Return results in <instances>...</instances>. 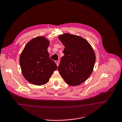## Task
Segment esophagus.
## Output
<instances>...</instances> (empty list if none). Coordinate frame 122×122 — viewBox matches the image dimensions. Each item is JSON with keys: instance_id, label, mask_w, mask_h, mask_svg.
<instances>
[{"instance_id": "esophagus-1", "label": "esophagus", "mask_w": 122, "mask_h": 122, "mask_svg": "<svg viewBox=\"0 0 122 122\" xmlns=\"http://www.w3.org/2000/svg\"><path fill=\"white\" fill-rule=\"evenodd\" d=\"M55 63L57 64V66H58V61H55Z\"/></svg>"}]
</instances>
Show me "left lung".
<instances>
[{
  "label": "left lung",
  "mask_w": 122,
  "mask_h": 122,
  "mask_svg": "<svg viewBox=\"0 0 122 122\" xmlns=\"http://www.w3.org/2000/svg\"><path fill=\"white\" fill-rule=\"evenodd\" d=\"M58 38L65 48L58 70L67 84L78 86L92 73L95 53L88 41L80 36L64 33Z\"/></svg>",
  "instance_id": "8db88e82"
}]
</instances>
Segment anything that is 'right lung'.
Here are the masks:
<instances>
[{"label": "right lung", "instance_id": "1", "mask_svg": "<svg viewBox=\"0 0 122 122\" xmlns=\"http://www.w3.org/2000/svg\"><path fill=\"white\" fill-rule=\"evenodd\" d=\"M50 41L45 36H37L26 44L20 57L24 78L30 83L42 86L47 83L53 72L57 69L47 51Z\"/></svg>", "mask_w": 122, "mask_h": 122}]
</instances>
